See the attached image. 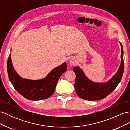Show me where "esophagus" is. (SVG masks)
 <instances>
[{
	"mask_svg": "<svg viewBox=\"0 0 130 130\" xmlns=\"http://www.w3.org/2000/svg\"><path fill=\"white\" fill-rule=\"evenodd\" d=\"M69 63L70 65L72 66H74L76 64V61L74 60L73 58H71L69 61Z\"/></svg>",
	"mask_w": 130,
	"mask_h": 130,
	"instance_id": "1",
	"label": "esophagus"
}]
</instances>
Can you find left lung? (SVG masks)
Masks as SVG:
<instances>
[{
  "label": "left lung",
  "mask_w": 130,
  "mask_h": 130,
  "mask_svg": "<svg viewBox=\"0 0 130 130\" xmlns=\"http://www.w3.org/2000/svg\"><path fill=\"white\" fill-rule=\"evenodd\" d=\"M121 45V63L117 73L111 80L106 82L98 83L90 81L79 67H75L73 71L76 74L74 87L77 95L83 99L98 100L103 99L111 94L120 82L124 70L123 48Z\"/></svg>",
  "instance_id": "left-lung-1"
}]
</instances>
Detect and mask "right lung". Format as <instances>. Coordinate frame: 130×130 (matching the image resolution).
<instances>
[{
    "instance_id": "1",
    "label": "right lung",
    "mask_w": 130,
    "mask_h": 130,
    "mask_svg": "<svg viewBox=\"0 0 130 130\" xmlns=\"http://www.w3.org/2000/svg\"><path fill=\"white\" fill-rule=\"evenodd\" d=\"M7 73L15 89L26 99L31 100L46 99L53 95L57 82L67 68L66 63L53 69L45 78L31 80L21 77L15 72L11 61V54L7 60Z\"/></svg>"
}]
</instances>
